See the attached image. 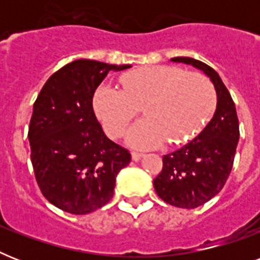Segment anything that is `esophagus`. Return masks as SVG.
Wrapping results in <instances>:
<instances>
[{"mask_svg": "<svg viewBox=\"0 0 260 260\" xmlns=\"http://www.w3.org/2000/svg\"><path fill=\"white\" fill-rule=\"evenodd\" d=\"M131 156H132V160H135V162H139V160H140V159H142L144 155L140 154V152H132V154H131Z\"/></svg>", "mask_w": 260, "mask_h": 260, "instance_id": "34e87169", "label": "esophagus"}]
</instances>
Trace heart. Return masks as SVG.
Instances as JSON below:
<instances>
[{"label": "heart", "instance_id": "obj_1", "mask_svg": "<svg viewBox=\"0 0 260 260\" xmlns=\"http://www.w3.org/2000/svg\"><path fill=\"white\" fill-rule=\"evenodd\" d=\"M122 90L101 85L94 93V109L112 139L124 135L140 109L143 120L126 135V143L140 150L181 144L197 135L216 108V91L200 73L178 67L151 66L126 73Z\"/></svg>", "mask_w": 260, "mask_h": 260}]
</instances>
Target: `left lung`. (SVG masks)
Returning <instances> with one entry per match:
<instances>
[{
  "label": "left lung",
  "mask_w": 260,
  "mask_h": 260,
  "mask_svg": "<svg viewBox=\"0 0 260 260\" xmlns=\"http://www.w3.org/2000/svg\"><path fill=\"white\" fill-rule=\"evenodd\" d=\"M171 62L201 70L212 81L217 95L212 120L191 142L163 156V169L154 179L155 191L163 201L194 209L225 185L238 147L239 120L230 91L212 67L187 56L173 58Z\"/></svg>",
  "instance_id": "1"
}]
</instances>
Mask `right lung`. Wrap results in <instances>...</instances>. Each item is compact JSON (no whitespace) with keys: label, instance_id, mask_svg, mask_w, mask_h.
Returning a JSON list of instances; mask_svg holds the SVG:
<instances>
[{"label":"right lung","instance_id":"obj_1","mask_svg":"<svg viewBox=\"0 0 260 260\" xmlns=\"http://www.w3.org/2000/svg\"><path fill=\"white\" fill-rule=\"evenodd\" d=\"M131 64L78 59L51 75L34 104L28 139L43 196L59 209L86 214L113 197L118 171L131 154L106 138L93 95L109 71Z\"/></svg>","mask_w":260,"mask_h":260}]
</instances>
